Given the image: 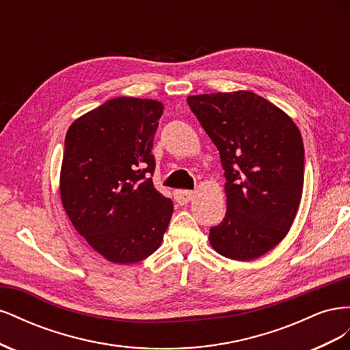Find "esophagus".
Here are the masks:
<instances>
[{"mask_svg":"<svg viewBox=\"0 0 350 350\" xmlns=\"http://www.w3.org/2000/svg\"><path fill=\"white\" fill-rule=\"evenodd\" d=\"M193 197H194V193L193 191H188V189H178V191L175 193L176 203L181 204V206L189 203V201L193 200Z\"/></svg>","mask_w":350,"mask_h":350,"instance_id":"34e87169","label":"esophagus"}]
</instances>
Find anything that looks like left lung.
Listing matches in <instances>:
<instances>
[{
	"label": "left lung",
	"mask_w": 350,
	"mask_h": 350,
	"mask_svg": "<svg viewBox=\"0 0 350 350\" xmlns=\"http://www.w3.org/2000/svg\"><path fill=\"white\" fill-rule=\"evenodd\" d=\"M225 169L226 215L210 229L216 252L251 261L288 235L304 188V143L291 116L248 90L188 96Z\"/></svg>",
	"instance_id": "left-lung-1"
}]
</instances>
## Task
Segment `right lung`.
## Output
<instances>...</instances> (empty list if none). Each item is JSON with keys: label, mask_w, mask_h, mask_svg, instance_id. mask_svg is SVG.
<instances>
[{"label": "right lung", "mask_w": 350, "mask_h": 350, "mask_svg": "<svg viewBox=\"0 0 350 350\" xmlns=\"http://www.w3.org/2000/svg\"><path fill=\"white\" fill-rule=\"evenodd\" d=\"M163 103L115 98L74 121L66 135L59 194L72 226L115 264L161 247L174 204L153 185L154 133Z\"/></svg>", "instance_id": "1"}]
</instances>
